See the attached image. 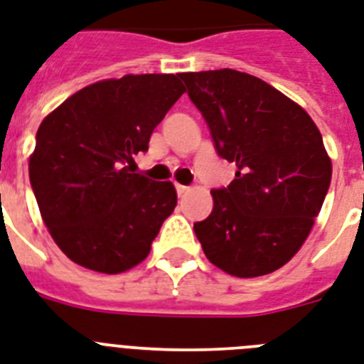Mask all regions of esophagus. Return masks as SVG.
Returning a JSON list of instances; mask_svg holds the SVG:
<instances>
[{"instance_id": "1", "label": "esophagus", "mask_w": 364, "mask_h": 364, "mask_svg": "<svg viewBox=\"0 0 364 364\" xmlns=\"http://www.w3.org/2000/svg\"><path fill=\"white\" fill-rule=\"evenodd\" d=\"M176 191H177V194H179V196H185V194H187L191 188L185 187V185H176Z\"/></svg>"}]
</instances>
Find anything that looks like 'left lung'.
<instances>
[{"label": "left lung", "instance_id": "1", "mask_svg": "<svg viewBox=\"0 0 364 364\" xmlns=\"http://www.w3.org/2000/svg\"><path fill=\"white\" fill-rule=\"evenodd\" d=\"M211 131L218 156L235 162L213 211L194 224L208 259L233 277L280 269L301 249L331 185L318 127L297 102L264 80L233 69L181 73Z\"/></svg>", "mask_w": 364, "mask_h": 364}]
</instances>
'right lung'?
Here are the masks:
<instances>
[{
	"label": "right lung",
	"instance_id": "right-lung-1",
	"mask_svg": "<svg viewBox=\"0 0 364 364\" xmlns=\"http://www.w3.org/2000/svg\"><path fill=\"white\" fill-rule=\"evenodd\" d=\"M185 87L176 75H127L70 95L43 119L29 156L41 217L75 264L115 274L147 258L177 205L170 181L134 173L132 155Z\"/></svg>",
	"mask_w": 364,
	"mask_h": 364
}]
</instances>
